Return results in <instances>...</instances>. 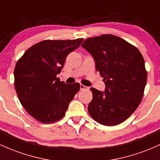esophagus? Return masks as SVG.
<instances>
[{"label": "esophagus", "instance_id": "obj_1", "mask_svg": "<svg viewBox=\"0 0 160 160\" xmlns=\"http://www.w3.org/2000/svg\"><path fill=\"white\" fill-rule=\"evenodd\" d=\"M80 89H81V90H83V89H89V87H86V86L83 85V84H80Z\"/></svg>", "mask_w": 160, "mask_h": 160}]
</instances>
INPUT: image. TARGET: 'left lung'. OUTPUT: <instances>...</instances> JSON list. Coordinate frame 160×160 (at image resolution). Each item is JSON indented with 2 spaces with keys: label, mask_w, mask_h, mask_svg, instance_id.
<instances>
[{
  "label": "left lung",
  "mask_w": 160,
  "mask_h": 160,
  "mask_svg": "<svg viewBox=\"0 0 160 160\" xmlns=\"http://www.w3.org/2000/svg\"><path fill=\"white\" fill-rule=\"evenodd\" d=\"M81 46L92 54L106 84L104 92L90 89L89 115L102 125H118L134 113L143 96L147 72L143 56L136 47L114 35L88 38Z\"/></svg>",
  "instance_id": "8db88e82"
}]
</instances>
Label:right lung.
I'll use <instances>...</instances> for the list:
<instances>
[{
    "instance_id": "1",
    "label": "right lung",
    "mask_w": 160,
    "mask_h": 160,
    "mask_svg": "<svg viewBox=\"0 0 160 160\" xmlns=\"http://www.w3.org/2000/svg\"><path fill=\"white\" fill-rule=\"evenodd\" d=\"M83 38L45 40L35 44L19 59L14 69V87L21 105L38 122L60 120L80 89L78 83L66 84L57 75L67 56Z\"/></svg>"
}]
</instances>
